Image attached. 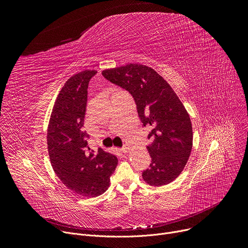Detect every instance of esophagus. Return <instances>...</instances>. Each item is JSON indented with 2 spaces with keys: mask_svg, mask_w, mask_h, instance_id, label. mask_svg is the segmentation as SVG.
I'll return each mask as SVG.
<instances>
[{
  "mask_svg": "<svg viewBox=\"0 0 248 248\" xmlns=\"http://www.w3.org/2000/svg\"><path fill=\"white\" fill-rule=\"evenodd\" d=\"M121 151H122L123 153H127V152L129 151V146H128L127 144H124V145L123 146V148L121 149Z\"/></svg>",
  "mask_w": 248,
  "mask_h": 248,
  "instance_id": "34e87169",
  "label": "esophagus"
}]
</instances>
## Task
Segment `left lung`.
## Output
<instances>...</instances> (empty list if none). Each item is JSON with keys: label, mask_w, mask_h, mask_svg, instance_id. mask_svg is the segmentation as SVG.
I'll use <instances>...</instances> for the list:
<instances>
[{"label": "left lung", "mask_w": 248, "mask_h": 248, "mask_svg": "<svg viewBox=\"0 0 248 248\" xmlns=\"http://www.w3.org/2000/svg\"><path fill=\"white\" fill-rule=\"evenodd\" d=\"M103 77L128 91L142 127H148L152 158L142 178L152 186L171 183L183 171L192 150L190 116L175 91L151 67L141 64L103 70Z\"/></svg>", "instance_id": "1"}]
</instances>
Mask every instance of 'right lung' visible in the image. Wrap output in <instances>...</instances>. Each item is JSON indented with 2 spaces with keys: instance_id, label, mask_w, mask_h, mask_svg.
<instances>
[{
  "instance_id": "obj_1",
  "label": "right lung",
  "mask_w": 248,
  "mask_h": 248,
  "mask_svg": "<svg viewBox=\"0 0 248 248\" xmlns=\"http://www.w3.org/2000/svg\"><path fill=\"white\" fill-rule=\"evenodd\" d=\"M97 71L84 70L62 87L52 110L47 133L48 153L62 183L76 194L94 197L107 191L117 165L115 155L88 147L83 129L88 83Z\"/></svg>"
}]
</instances>
